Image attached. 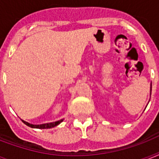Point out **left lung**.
<instances>
[{"mask_svg":"<svg viewBox=\"0 0 159 159\" xmlns=\"http://www.w3.org/2000/svg\"><path fill=\"white\" fill-rule=\"evenodd\" d=\"M151 91H152V83L150 85V95H151Z\"/></svg>","mask_w":159,"mask_h":159,"instance_id":"8db88e82","label":"left lung"}]
</instances>
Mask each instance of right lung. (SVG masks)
<instances>
[{
    "instance_id": "add662e5",
    "label": "right lung",
    "mask_w": 159,
    "mask_h": 159,
    "mask_svg": "<svg viewBox=\"0 0 159 159\" xmlns=\"http://www.w3.org/2000/svg\"><path fill=\"white\" fill-rule=\"evenodd\" d=\"M24 123L26 125L29 126V127H31V128L34 129H50L53 128L55 126L58 125L61 122L63 121V119L62 120H59L55 121V122H51V123H46V124H42V125H32V124H30L28 122H26L25 120H22Z\"/></svg>"
}]
</instances>
